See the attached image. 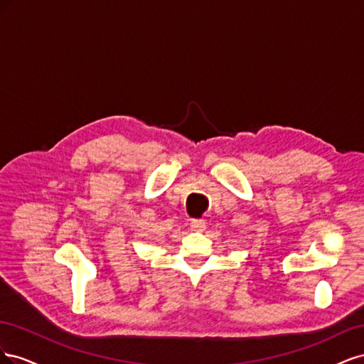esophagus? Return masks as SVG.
Listing matches in <instances>:
<instances>
[{"mask_svg":"<svg viewBox=\"0 0 364 364\" xmlns=\"http://www.w3.org/2000/svg\"><path fill=\"white\" fill-rule=\"evenodd\" d=\"M205 228H206V222H205V220H202V218H196V220H193V222H191V229L197 230V232H200V230H205Z\"/></svg>","mask_w":364,"mask_h":364,"instance_id":"esophagus-1","label":"esophagus"}]
</instances>
